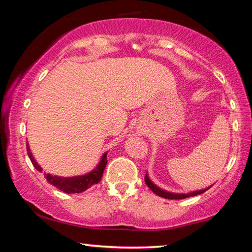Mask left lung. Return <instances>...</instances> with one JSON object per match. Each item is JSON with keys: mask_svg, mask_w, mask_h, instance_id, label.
I'll return each mask as SVG.
<instances>
[{"mask_svg": "<svg viewBox=\"0 0 252 252\" xmlns=\"http://www.w3.org/2000/svg\"><path fill=\"white\" fill-rule=\"evenodd\" d=\"M144 181H146L147 186L150 188V189L155 192L157 195H159V197L162 198H165V199H174V200H179V199H186V198H189V197H193V195H197V194H201L203 192H206V191L209 189H203V190H199V191H193V192H190V193H172V192H168V191H164L160 189L159 187H157L155 183H153L150 179H149L148 174L146 173V177H144Z\"/></svg>", "mask_w": 252, "mask_h": 252, "instance_id": "left-lung-1", "label": "left lung"}]
</instances>
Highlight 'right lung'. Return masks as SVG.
I'll return each instance as SVG.
<instances>
[{
    "instance_id": "add662e5",
    "label": "right lung",
    "mask_w": 252,
    "mask_h": 252,
    "mask_svg": "<svg viewBox=\"0 0 252 252\" xmlns=\"http://www.w3.org/2000/svg\"><path fill=\"white\" fill-rule=\"evenodd\" d=\"M27 151L30 160H31L32 164L34 165L37 171L42 172V168L37 164V162L34 160V158L31 153V150L29 148V143H27ZM106 153H104L101 158V161L99 164L96 165V168L93 170V171L89 172L87 174H83V176H78V177H70V178H64V177H58V176H52V174H45L46 180H48L51 185L58 188L63 192L65 193H80L83 192L89 188L92 187L93 185H96L99 183L102 176H103L104 168L106 165Z\"/></svg>"
}]
</instances>
